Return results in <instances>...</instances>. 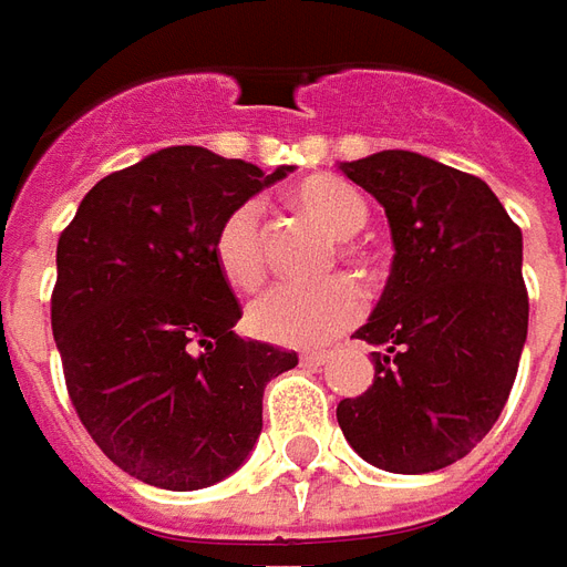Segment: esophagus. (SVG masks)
Returning <instances> with one entry per match:
<instances>
[{
    "instance_id": "34e87169",
    "label": "esophagus",
    "mask_w": 567,
    "mask_h": 567,
    "mask_svg": "<svg viewBox=\"0 0 567 567\" xmlns=\"http://www.w3.org/2000/svg\"><path fill=\"white\" fill-rule=\"evenodd\" d=\"M299 360H302V367H323V363H329V354H317V351H308V354H302Z\"/></svg>"
}]
</instances>
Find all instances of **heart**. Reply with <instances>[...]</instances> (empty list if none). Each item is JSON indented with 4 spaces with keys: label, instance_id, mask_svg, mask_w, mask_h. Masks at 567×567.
I'll list each match as a JSON object with an SVG mask.
<instances>
[{
    "label": "heart",
    "instance_id": "b5f03b06",
    "mask_svg": "<svg viewBox=\"0 0 567 567\" xmlns=\"http://www.w3.org/2000/svg\"><path fill=\"white\" fill-rule=\"evenodd\" d=\"M292 204L308 213L332 238H351L367 226V204L348 183L336 176H308L292 188ZM210 256L219 277L235 290H252L265 277L262 207L240 200L219 219L213 231ZM367 299L351 277H329L320 284H277L252 299L247 327L252 336L287 344L317 348L339 339L363 317Z\"/></svg>",
    "mask_w": 567,
    "mask_h": 567
}]
</instances>
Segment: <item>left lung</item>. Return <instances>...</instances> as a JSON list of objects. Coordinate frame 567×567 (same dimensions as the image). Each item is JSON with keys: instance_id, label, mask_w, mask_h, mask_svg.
Segmentation results:
<instances>
[{"instance_id": "1", "label": "left lung", "mask_w": 567, "mask_h": 567, "mask_svg": "<svg viewBox=\"0 0 567 567\" xmlns=\"http://www.w3.org/2000/svg\"><path fill=\"white\" fill-rule=\"evenodd\" d=\"M341 174L379 200L393 265L367 327L375 379L341 400L344 440L391 473L455 464L492 431L528 336L522 231L480 176L388 148Z\"/></svg>"}]
</instances>
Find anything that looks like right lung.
I'll return each instance as SVG.
<instances>
[{"instance_id": "right-lung-1", "label": "right lung", "mask_w": 567, "mask_h": 567, "mask_svg": "<svg viewBox=\"0 0 567 567\" xmlns=\"http://www.w3.org/2000/svg\"><path fill=\"white\" fill-rule=\"evenodd\" d=\"M287 171L162 148L103 176L60 231L51 329L66 391L103 455L143 483L195 492L235 473L265 384L299 363L231 329L240 302L210 256L219 219Z\"/></svg>"}]
</instances>
